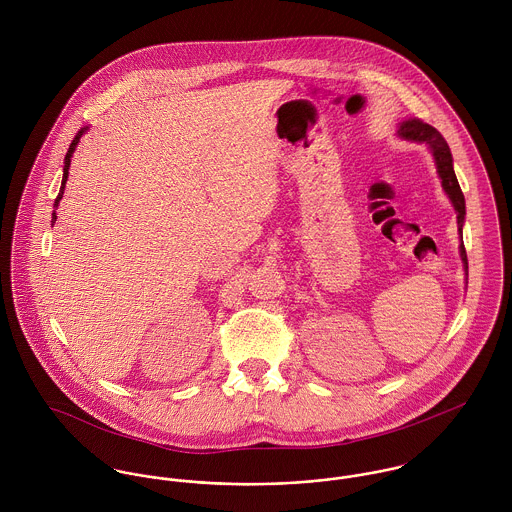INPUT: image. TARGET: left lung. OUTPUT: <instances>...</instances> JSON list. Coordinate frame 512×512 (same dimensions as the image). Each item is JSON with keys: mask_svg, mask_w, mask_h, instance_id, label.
Here are the masks:
<instances>
[{"mask_svg": "<svg viewBox=\"0 0 512 512\" xmlns=\"http://www.w3.org/2000/svg\"><path fill=\"white\" fill-rule=\"evenodd\" d=\"M398 136L404 138V140H414V142H422V144H428L432 153H434V159H436V165H438L439 177H441V185L445 189V193L449 195L453 207H455V213H457V226H459V234H461V228H463V220H465V197L461 193V187L457 183V177H455V171H453V157H451V151L447 142L443 140V136L439 134L438 130L430 124H424L422 120H406L400 124V130H398ZM461 258L463 262L467 264V254H465V246H463V240H461ZM467 268V266H465Z\"/></svg>", "mask_w": 512, "mask_h": 512, "instance_id": "1", "label": "left lung"}]
</instances>
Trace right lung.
I'll list each match as a JSON object with an SVG mask.
<instances>
[{
    "label": "right lung",
    "mask_w": 512,
    "mask_h": 512,
    "mask_svg": "<svg viewBox=\"0 0 512 512\" xmlns=\"http://www.w3.org/2000/svg\"><path fill=\"white\" fill-rule=\"evenodd\" d=\"M84 130H86V128H82V130H80V132L74 136V140L71 142V146H69V151H67V157H65V171H63V185H61L59 197L55 199V213H53V220H51V222H55V220H57V207H59V201L63 199V191H65V183H67V177H69V167H71V157H73L74 147L78 146V142H80V138H82Z\"/></svg>",
    "instance_id": "1"
}]
</instances>
